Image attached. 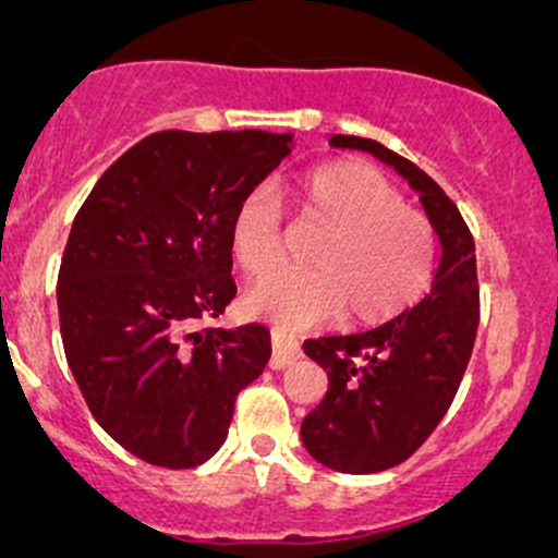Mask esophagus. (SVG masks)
Masks as SVG:
<instances>
[{
  "label": "esophagus",
  "mask_w": 558,
  "mask_h": 558,
  "mask_svg": "<svg viewBox=\"0 0 558 558\" xmlns=\"http://www.w3.org/2000/svg\"><path fill=\"white\" fill-rule=\"evenodd\" d=\"M300 359V342L296 337L286 335V331H272V356H269V367L283 369Z\"/></svg>",
  "instance_id": "34e87169"
}]
</instances>
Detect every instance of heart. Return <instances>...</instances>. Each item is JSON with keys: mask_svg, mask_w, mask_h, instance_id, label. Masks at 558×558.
<instances>
[{"mask_svg": "<svg viewBox=\"0 0 558 558\" xmlns=\"http://www.w3.org/2000/svg\"><path fill=\"white\" fill-rule=\"evenodd\" d=\"M302 221L324 229L305 272H278L245 294L258 320L300 329L343 313L348 326L397 318L429 291L437 269V234L429 218L404 207L402 194L362 161L315 167L294 189ZM229 245L253 278L278 269V202L267 189L247 194L229 227Z\"/></svg>", "mask_w": 558, "mask_h": 558, "instance_id": "1", "label": "heart"}]
</instances>
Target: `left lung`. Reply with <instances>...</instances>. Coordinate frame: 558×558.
<instances>
[{"label":"left lung","mask_w":558,"mask_h":558,"mask_svg":"<svg viewBox=\"0 0 558 558\" xmlns=\"http://www.w3.org/2000/svg\"><path fill=\"white\" fill-rule=\"evenodd\" d=\"M329 143L373 154L408 180L440 240L432 291L418 305L369 331L305 342L329 388L302 421V442L329 470L369 475L418 451L459 391L481 307L475 243L459 207L413 161L378 140L335 134Z\"/></svg>","instance_id":"1"}]
</instances>
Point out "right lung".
I'll list each match as a JSON object with an SVG mask.
<instances>
[{"mask_svg":"<svg viewBox=\"0 0 558 558\" xmlns=\"http://www.w3.org/2000/svg\"><path fill=\"white\" fill-rule=\"evenodd\" d=\"M291 145L258 129L150 134L72 221L56 289L66 364L97 424L148 464L210 459L269 362L264 326L196 324L238 294L229 227Z\"/></svg>","mask_w":558,"mask_h":558,"instance_id":"right-lung-1","label":"right lung"}]
</instances>
